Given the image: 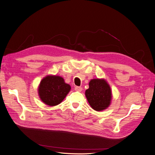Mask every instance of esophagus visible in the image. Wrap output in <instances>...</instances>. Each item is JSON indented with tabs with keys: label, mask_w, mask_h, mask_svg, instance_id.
<instances>
[{
	"label": "esophagus",
	"mask_w": 155,
	"mask_h": 155,
	"mask_svg": "<svg viewBox=\"0 0 155 155\" xmlns=\"http://www.w3.org/2000/svg\"><path fill=\"white\" fill-rule=\"evenodd\" d=\"M76 91H79V92H81L82 91V87H79V86H76L75 87V89H74Z\"/></svg>",
	"instance_id": "34e87169"
}]
</instances>
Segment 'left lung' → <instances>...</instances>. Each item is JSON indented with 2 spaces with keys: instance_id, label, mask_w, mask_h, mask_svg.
I'll return each mask as SVG.
<instances>
[{
  "instance_id": "obj_1",
  "label": "left lung",
  "mask_w": 155,
  "mask_h": 155,
  "mask_svg": "<svg viewBox=\"0 0 155 155\" xmlns=\"http://www.w3.org/2000/svg\"><path fill=\"white\" fill-rule=\"evenodd\" d=\"M85 95L91 107L96 111L106 110L111 103V89L104 79L91 80Z\"/></svg>"
}]
</instances>
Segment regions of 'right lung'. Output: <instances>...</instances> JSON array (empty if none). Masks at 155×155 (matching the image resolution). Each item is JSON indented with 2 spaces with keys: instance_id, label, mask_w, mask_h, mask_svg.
I'll use <instances>...</instances> for the list:
<instances>
[{
  "instance_id": "right-lung-1",
  "label": "right lung",
  "mask_w": 155,
  "mask_h": 155,
  "mask_svg": "<svg viewBox=\"0 0 155 155\" xmlns=\"http://www.w3.org/2000/svg\"><path fill=\"white\" fill-rule=\"evenodd\" d=\"M71 89V86L66 83L62 77L48 75L40 82L38 94L44 104L49 106H54L63 101Z\"/></svg>"
}]
</instances>
